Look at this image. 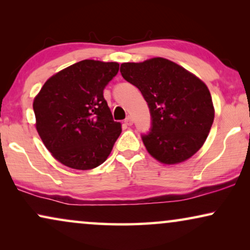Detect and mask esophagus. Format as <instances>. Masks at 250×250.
<instances>
[{
	"label": "esophagus",
	"instance_id": "34e87169",
	"mask_svg": "<svg viewBox=\"0 0 250 250\" xmlns=\"http://www.w3.org/2000/svg\"><path fill=\"white\" fill-rule=\"evenodd\" d=\"M125 124L128 125V126H131V125L133 124V118L131 117V116H127V117H126V119H125Z\"/></svg>",
	"mask_w": 250,
	"mask_h": 250
}]
</instances>
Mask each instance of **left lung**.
I'll list each match as a JSON object with an SVG mask.
<instances>
[{
  "label": "left lung",
  "mask_w": 250,
  "mask_h": 250,
  "mask_svg": "<svg viewBox=\"0 0 250 250\" xmlns=\"http://www.w3.org/2000/svg\"><path fill=\"white\" fill-rule=\"evenodd\" d=\"M121 73L148 104L151 127L141 138L150 155L168 165L193 156L214 122L213 101L205 83L164 58L122 63Z\"/></svg>",
  "instance_id": "8db88e82"
}]
</instances>
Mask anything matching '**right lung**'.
Here are the masks:
<instances>
[{"label": "right lung", "instance_id": "1", "mask_svg": "<svg viewBox=\"0 0 250 250\" xmlns=\"http://www.w3.org/2000/svg\"><path fill=\"white\" fill-rule=\"evenodd\" d=\"M118 70L117 62L82 60L49 78L34 100L37 132L64 166L92 169L110 155L122 126L104 90Z\"/></svg>", "mask_w": 250, "mask_h": 250}]
</instances>
